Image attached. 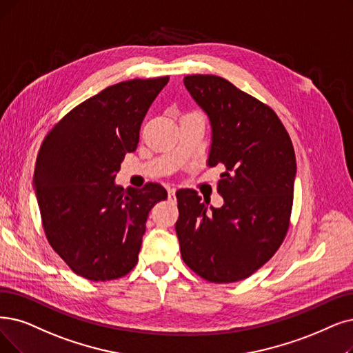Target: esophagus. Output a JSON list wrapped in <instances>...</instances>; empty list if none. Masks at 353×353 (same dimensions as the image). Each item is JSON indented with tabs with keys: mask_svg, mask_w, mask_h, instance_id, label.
Segmentation results:
<instances>
[{
	"mask_svg": "<svg viewBox=\"0 0 353 353\" xmlns=\"http://www.w3.org/2000/svg\"><path fill=\"white\" fill-rule=\"evenodd\" d=\"M175 192H176L175 187L168 188V199H169V201H175Z\"/></svg>",
	"mask_w": 353,
	"mask_h": 353,
	"instance_id": "34e87169",
	"label": "esophagus"
}]
</instances>
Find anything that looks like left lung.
<instances>
[{"label":"left lung","instance_id":"left-lung-1","mask_svg":"<svg viewBox=\"0 0 353 353\" xmlns=\"http://www.w3.org/2000/svg\"><path fill=\"white\" fill-rule=\"evenodd\" d=\"M185 88L210 119L208 165H224V204L211 207L194 190L176 191L181 256L216 284L242 281L270 261L290 228L297 165L275 111L216 75H188Z\"/></svg>","mask_w":353,"mask_h":353}]
</instances>
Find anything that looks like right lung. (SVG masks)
Listing matches in <instances>:
<instances>
[{
	"instance_id": "1",
	"label": "right lung",
	"mask_w": 353,
	"mask_h": 353,
	"mask_svg": "<svg viewBox=\"0 0 353 353\" xmlns=\"http://www.w3.org/2000/svg\"><path fill=\"white\" fill-rule=\"evenodd\" d=\"M169 77L130 79L107 87L70 110L46 134L37 153L34 190L53 250L77 275L111 281L137 263L152 207L166 190L114 184L125 153L134 152L140 125Z\"/></svg>"
}]
</instances>
